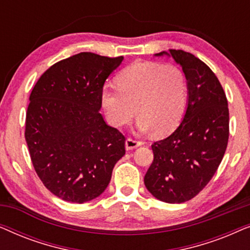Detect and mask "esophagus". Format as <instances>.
<instances>
[{
  "instance_id": "1",
  "label": "esophagus",
  "mask_w": 250,
  "mask_h": 250,
  "mask_svg": "<svg viewBox=\"0 0 250 250\" xmlns=\"http://www.w3.org/2000/svg\"><path fill=\"white\" fill-rule=\"evenodd\" d=\"M125 145H126V149H127V150H133V149H135L136 146H142L143 143L141 141H136V140H133L131 138H127V140H126V142H125Z\"/></svg>"
}]
</instances>
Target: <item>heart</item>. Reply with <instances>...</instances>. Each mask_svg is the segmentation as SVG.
Instances as JSON below:
<instances>
[{
	"instance_id": "b5f03b06",
	"label": "heart",
	"mask_w": 250,
	"mask_h": 250,
	"mask_svg": "<svg viewBox=\"0 0 250 250\" xmlns=\"http://www.w3.org/2000/svg\"><path fill=\"white\" fill-rule=\"evenodd\" d=\"M189 87L186 75L173 64L139 62L117 77V87H104L101 104L108 122L115 127L139 117L142 132L153 128L159 134L173 131L186 112Z\"/></svg>"
}]
</instances>
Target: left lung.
I'll return each mask as SVG.
<instances>
[{
  "mask_svg": "<svg viewBox=\"0 0 250 250\" xmlns=\"http://www.w3.org/2000/svg\"><path fill=\"white\" fill-rule=\"evenodd\" d=\"M182 66L189 87L183 121L166 139L153 142V160L145 176L157 199L181 204L196 197L216 173L229 141L225 92L209 67L192 53L169 50Z\"/></svg>",
  "mask_w": 250,
  "mask_h": 250,
  "instance_id": "1",
  "label": "left lung"
}]
</instances>
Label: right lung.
I'll return each mask as SVG.
<instances>
[{
    "mask_svg": "<svg viewBox=\"0 0 250 250\" xmlns=\"http://www.w3.org/2000/svg\"><path fill=\"white\" fill-rule=\"evenodd\" d=\"M124 58L81 52L54 63L29 95L25 138L35 172L47 190L83 204L100 196L125 136L99 112L104 82Z\"/></svg>",
    "mask_w": 250,
    "mask_h": 250,
    "instance_id": "1",
    "label": "right lung"
}]
</instances>
